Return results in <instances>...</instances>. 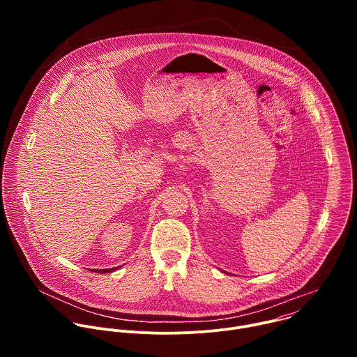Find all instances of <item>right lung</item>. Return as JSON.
I'll list each match as a JSON object with an SVG mask.
<instances>
[{
	"mask_svg": "<svg viewBox=\"0 0 357 357\" xmlns=\"http://www.w3.org/2000/svg\"><path fill=\"white\" fill-rule=\"evenodd\" d=\"M116 270H119V267H116V268H105V270H93V271L94 273H100V274H107V273H113Z\"/></svg>",
	"mask_w": 357,
	"mask_h": 357,
	"instance_id": "add662e5",
	"label": "right lung"
}]
</instances>
